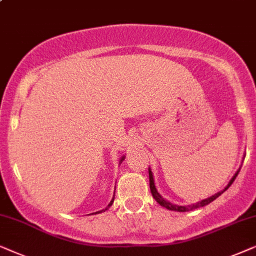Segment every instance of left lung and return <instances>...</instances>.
Instances as JSON below:
<instances>
[{"label":"left lung","instance_id":"obj_1","mask_svg":"<svg viewBox=\"0 0 256 256\" xmlns=\"http://www.w3.org/2000/svg\"><path fill=\"white\" fill-rule=\"evenodd\" d=\"M240 172V168L238 170L236 173L233 176V178L230 179V182H228V185L224 187V190H221V192H218L216 194H214V196L207 198V199H204L202 200V202H196V204H193V205H188V206H179V205H174V204H171L170 202H168V200H165L164 198L160 196V194L158 193V190H156V185H154V179H153V174H152V171L151 168H148V176H150V190H151V193L153 198H154V200L156 202L159 204L160 206L165 207V208L168 210H176V212H188V210H196V208H199V207H204L206 205H208L210 202H212L213 200H216L218 196H221L224 190H226L228 187H230L232 184H233V182L235 180V178H236V176L239 174Z\"/></svg>","mask_w":256,"mask_h":256}]
</instances>
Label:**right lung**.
I'll use <instances>...</instances> for the list:
<instances>
[{
    "instance_id": "add662e5",
    "label": "right lung",
    "mask_w": 256,
    "mask_h": 256,
    "mask_svg": "<svg viewBox=\"0 0 256 256\" xmlns=\"http://www.w3.org/2000/svg\"><path fill=\"white\" fill-rule=\"evenodd\" d=\"M124 159H125V156H122V159H120V162H119V164H120ZM114 198H112V200L110 202V204H108V205L106 208H105V210H100V212H96L94 214H97V213H102V212H105V210H106L108 208V207H110V206L112 205V204H114ZM92 214H94V213H92Z\"/></svg>"
}]
</instances>
